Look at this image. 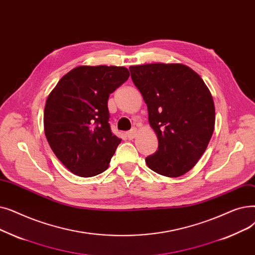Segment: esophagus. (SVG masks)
Returning <instances> with one entry per match:
<instances>
[{"label": "esophagus", "instance_id": "1", "mask_svg": "<svg viewBox=\"0 0 255 255\" xmlns=\"http://www.w3.org/2000/svg\"><path fill=\"white\" fill-rule=\"evenodd\" d=\"M137 134H138L137 129H136V128H132L131 130H129V131L127 132V138H128V140H132V139H134V138L137 136Z\"/></svg>", "mask_w": 255, "mask_h": 255}]
</instances>
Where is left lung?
Segmentation results:
<instances>
[{
    "label": "left lung",
    "mask_w": 255,
    "mask_h": 255,
    "mask_svg": "<svg viewBox=\"0 0 255 255\" xmlns=\"http://www.w3.org/2000/svg\"><path fill=\"white\" fill-rule=\"evenodd\" d=\"M129 70L159 140L146 165L167 177L184 175L197 164L214 132L211 91L197 72L180 63L134 65Z\"/></svg>",
    "instance_id": "1"
}]
</instances>
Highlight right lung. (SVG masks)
Masks as SVG:
<instances>
[{"mask_svg":"<svg viewBox=\"0 0 255 255\" xmlns=\"http://www.w3.org/2000/svg\"><path fill=\"white\" fill-rule=\"evenodd\" d=\"M129 77L124 66L80 65L48 94L44 134L58 159L81 177L95 176L110 165L121 139L109 125L108 99Z\"/></svg>","mask_w":255,"mask_h":255,"instance_id":"obj_1","label":"right lung"}]
</instances>
